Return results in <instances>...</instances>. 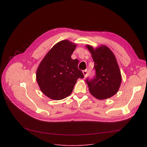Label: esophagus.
<instances>
[{"instance_id": "esophagus-1", "label": "esophagus", "mask_w": 147, "mask_h": 147, "mask_svg": "<svg viewBox=\"0 0 147 147\" xmlns=\"http://www.w3.org/2000/svg\"><path fill=\"white\" fill-rule=\"evenodd\" d=\"M82 73H83L84 76V77H86L87 76V71L86 70H83V71H82Z\"/></svg>"}]
</instances>
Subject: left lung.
Here are the masks:
<instances>
[{"label":"left lung","mask_w":147,"mask_h":147,"mask_svg":"<svg viewBox=\"0 0 147 147\" xmlns=\"http://www.w3.org/2000/svg\"><path fill=\"white\" fill-rule=\"evenodd\" d=\"M94 61L96 74L91 81L87 80L91 94L98 99H105L115 95L121 82V72L116 58L106 45L96 48L87 45Z\"/></svg>","instance_id":"1"}]
</instances>
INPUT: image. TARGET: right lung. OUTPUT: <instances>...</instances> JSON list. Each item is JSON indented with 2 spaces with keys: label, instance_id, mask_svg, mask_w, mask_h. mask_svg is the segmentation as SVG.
I'll return each mask as SVG.
<instances>
[{
  "label": "right lung",
  "instance_id": "1",
  "mask_svg": "<svg viewBox=\"0 0 147 147\" xmlns=\"http://www.w3.org/2000/svg\"><path fill=\"white\" fill-rule=\"evenodd\" d=\"M77 45L69 40L56 44L39 63L36 72L38 86L44 94L53 100L69 96L78 78L84 74L78 69V60L71 56Z\"/></svg>",
  "mask_w": 147,
  "mask_h": 147
}]
</instances>
